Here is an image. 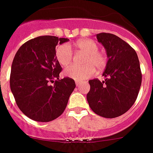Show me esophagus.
<instances>
[{
	"instance_id": "esophagus-1",
	"label": "esophagus",
	"mask_w": 153,
	"mask_h": 153,
	"mask_svg": "<svg viewBox=\"0 0 153 153\" xmlns=\"http://www.w3.org/2000/svg\"><path fill=\"white\" fill-rule=\"evenodd\" d=\"M75 82H76V85H79V84L82 83V81L79 80V79H76Z\"/></svg>"
}]
</instances>
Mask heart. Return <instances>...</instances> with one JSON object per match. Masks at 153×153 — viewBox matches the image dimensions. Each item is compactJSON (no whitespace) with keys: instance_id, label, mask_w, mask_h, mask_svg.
<instances>
[{"instance_id":"heart-1","label":"heart","mask_w":153,"mask_h":153,"mask_svg":"<svg viewBox=\"0 0 153 153\" xmlns=\"http://www.w3.org/2000/svg\"><path fill=\"white\" fill-rule=\"evenodd\" d=\"M75 48L78 51L85 53L82 66L71 65L65 68L64 74L66 76L74 79H87L93 76L97 71H101L106 68L107 57L104 52L98 50L99 47L96 42L89 39H82L74 43ZM56 59L62 66L68 65L72 60L73 52L71 46L64 43L57 46L56 49Z\"/></svg>"}]
</instances>
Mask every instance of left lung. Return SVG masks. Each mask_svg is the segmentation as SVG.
Wrapping results in <instances>:
<instances>
[{
  "label": "left lung",
  "mask_w": 153,
  "mask_h": 153,
  "mask_svg": "<svg viewBox=\"0 0 153 153\" xmlns=\"http://www.w3.org/2000/svg\"><path fill=\"white\" fill-rule=\"evenodd\" d=\"M107 53V66L102 76L105 80L88 81L87 101L94 113L104 118L124 114L134 104L139 93L142 74L134 49L114 34H96Z\"/></svg>",
  "instance_id": "left-lung-1"
}]
</instances>
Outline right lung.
I'll return each mask as SVG.
<instances>
[{
  "label": "right lung",
  "mask_w": 153,
  "mask_h": 153,
  "mask_svg": "<svg viewBox=\"0 0 153 153\" xmlns=\"http://www.w3.org/2000/svg\"><path fill=\"white\" fill-rule=\"evenodd\" d=\"M68 40L40 36L25 43L16 53L11 67L10 89L20 110L34 121L46 123L61 116L75 88L73 79H59L62 67L56 56L58 43Z\"/></svg>",
  "instance_id": "1"
}]
</instances>
